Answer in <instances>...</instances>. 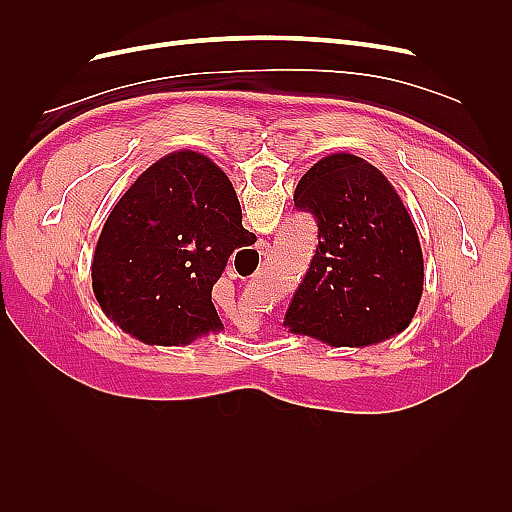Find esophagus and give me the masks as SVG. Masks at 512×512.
Returning <instances> with one entry per match:
<instances>
[{
	"label": "esophagus",
	"instance_id": "obj_1",
	"mask_svg": "<svg viewBox=\"0 0 512 512\" xmlns=\"http://www.w3.org/2000/svg\"><path fill=\"white\" fill-rule=\"evenodd\" d=\"M256 250H258V254H260L262 258H267L269 252H271V243L265 241V239H260V241L256 243Z\"/></svg>",
	"mask_w": 512,
	"mask_h": 512
}]
</instances>
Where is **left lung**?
Segmentation results:
<instances>
[{
  "label": "left lung",
  "instance_id": "8db88e82",
  "mask_svg": "<svg viewBox=\"0 0 512 512\" xmlns=\"http://www.w3.org/2000/svg\"><path fill=\"white\" fill-rule=\"evenodd\" d=\"M294 209L314 215L318 245L286 327L337 348L404 331L421 301L423 252L380 170L352 153H333L301 177Z\"/></svg>",
  "mask_w": 512,
  "mask_h": 512
}]
</instances>
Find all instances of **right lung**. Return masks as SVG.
I'll return each instance as SVG.
<instances>
[{
    "instance_id": "obj_1",
    "label": "right lung",
    "mask_w": 512,
    "mask_h": 512,
    "mask_svg": "<svg viewBox=\"0 0 512 512\" xmlns=\"http://www.w3.org/2000/svg\"><path fill=\"white\" fill-rule=\"evenodd\" d=\"M256 235L230 179L207 156L175 151L138 177L108 215L91 265L104 314L145 344L220 331L211 301L230 254Z\"/></svg>"
}]
</instances>
